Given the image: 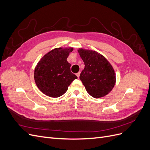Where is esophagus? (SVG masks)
Here are the masks:
<instances>
[{
    "label": "esophagus",
    "instance_id": "obj_1",
    "mask_svg": "<svg viewBox=\"0 0 150 150\" xmlns=\"http://www.w3.org/2000/svg\"><path fill=\"white\" fill-rule=\"evenodd\" d=\"M76 76H77V77H78V78H79V76H80V72H78V73L76 74Z\"/></svg>",
    "mask_w": 150,
    "mask_h": 150
}]
</instances>
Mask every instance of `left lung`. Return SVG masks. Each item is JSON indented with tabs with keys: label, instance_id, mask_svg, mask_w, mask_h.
<instances>
[{
	"label": "left lung",
	"instance_id": "1",
	"mask_svg": "<svg viewBox=\"0 0 150 150\" xmlns=\"http://www.w3.org/2000/svg\"><path fill=\"white\" fill-rule=\"evenodd\" d=\"M78 51L85 65L79 78L86 90L94 98L105 96L116 83V73L112 65L96 51L83 48Z\"/></svg>",
	"mask_w": 150,
	"mask_h": 150
}]
</instances>
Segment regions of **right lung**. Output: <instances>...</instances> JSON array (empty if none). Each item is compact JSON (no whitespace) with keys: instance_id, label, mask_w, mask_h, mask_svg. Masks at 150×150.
<instances>
[{"instance_id":"add662e5","label":"right lung","mask_w":150,"mask_h":150,"mask_svg":"<svg viewBox=\"0 0 150 150\" xmlns=\"http://www.w3.org/2000/svg\"><path fill=\"white\" fill-rule=\"evenodd\" d=\"M73 48L52 49L40 59L35 67L34 78L39 89L46 96L58 98L64 94L69 86L78 78L71 72L67 61Z\"/></svg>"}]
</instances>
